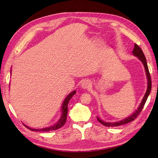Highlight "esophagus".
<instances>
[{
	"label": "esophagus",
	"mask_w": 158,
	"mask_h": 158,
	"mask_svg": "<svg viewBox=\"0 0 158 158\" xmlns=\"http://www.w3.org/2000/svg\"><path fill=\"white\" fill-rule=\"evenodd\" d=\"M91 83L89 82V81H84L81 84V88L84 89H89L90 88H91Z\"/></svg>",
	"instance_id": "esophagus-1"
}]
</instances>
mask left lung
<instances>
[{
    "label": "left lung",
    "mask_w": 158,
    "mask_h": 158,
    "mask_svg": "<svg viewBox=\"0 0 158 158\" xmlns=\"http://www.w3.org/2000/svg\"><path fill=\"white\" fill-rule=\"evenodd\" d=\"M132 54L137 57L141 62L143 63V64L144 66V68H145V73H146V77H147V88L146 92L145 94V96H143V98L141 102L140 103V105L139 106L138 108L134 112L132 115H130L129 117H126V118L123 119L122 120H120L119 122H104V121L100 119L99 117H97V119H98V122L100 123H101L102 125L105 126L106 127H110V126H118L121 125H123V124H126L129 123L132 121L135 120L136 117L139 115V113L141 111L144 105L147 101V99L148 98V96L149 95V94L151 92V89H152V81H151V77H150V74L149 71V69H148V66H147V60L145 58V56L144 55V53L142 51V49L140 48V47L139 45H137L136 44L135 45V48H134L133 52H132Z\"/></svg>",
    "instance_id": "obj_1"
}]
</instances>
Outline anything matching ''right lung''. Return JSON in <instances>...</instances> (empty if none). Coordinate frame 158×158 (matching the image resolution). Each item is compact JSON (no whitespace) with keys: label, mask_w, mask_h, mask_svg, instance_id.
I'll list each match as a JSON object with an SVG mask.
<instances>
[{"label":"right lung","mask_w":158,"mask_h":158,"mask_svg":"<svg viewBox=\"0 0 158 158\" xmlns=\"http://www.w3.org/2000/svg\"><path fill=\"white\" fill-rule=\"evenodd\" d=\"M76 94V90H74L72 92L69 94V95L66 97V98L63 101L62 108H61V116H60L59 120L55 124H53V126L43 127V128L41 129H35V128H32V127H30L27 126H26L25 124H23L28 129L31 130L32 131H36V132H49V131H52V130H56L59 129L60 127H62L64 125L66 122V117H67V113H68V104L70 101V100L72 98V97L75 95Z\"/></svg>","instance_id":"add662e5"}]
</instances>
